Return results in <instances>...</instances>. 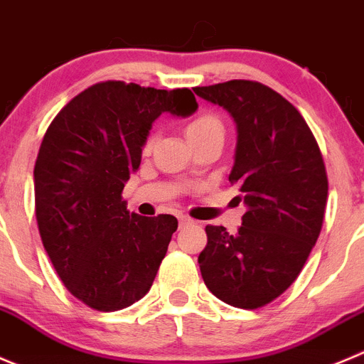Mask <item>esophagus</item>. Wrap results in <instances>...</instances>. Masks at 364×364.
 I'll list each match as a JSON object with an SVG mask.
<instances>
[{"label":"esophagus","mask_w":364,"mask_h":364,"mask_svg":"<svg viewBox=\"0 0 364 364\" xmlns=\"http://www.w3.org/2000/svg\"><path fill=\"white\" fill-rule=\"evenodd\" d=\"M178 220H179V228H185V225H190V224H192V222H193L192 218L186 217V215H179Z\"/></svg>","instance_id":"34e87169"}]
</instances>
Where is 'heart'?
<instances>
[{"label": "heart", "instance_id": "b5f03b06", "mask_svg": "<svg viewBox=\"0 0 364 364\" xmlns=\"http://www.w3.org/2000/svg\"><path fill=\"white\" fill-rule=\"evenodd\" d=\"M186 136H188L190 144L197 142V140L210 139V136H224V124H222L220 119L213 114H200L199 117L192 119V121L186 124ZM154 136L151 135L149 139L146 140V146H144V151H149L153 147Z\"/></svg>", "mask_w": 364, "mask_h": 364}]
</instances>
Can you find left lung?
Wrapping results in <instances>:
<instances>
[{"instance_id":"1","label":"left lung","mask_w":364,"mask_h":364,"mask_svg":"<svg viewBox=\"0 0 364 364\" xmlns=\"http://www.w3.org/2000/svg\"><path fill=\"white\" fill-rule=\"evenodd\" d=\"M193 92L235 121L229 183L247 206L232 235L206 225L200 274L225 304L261 308L291 287L320 235L329 190L322 153L297 108L257 81L231 80Z\"/></svg>"}]
</instances>
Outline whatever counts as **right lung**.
I'll return each mask as SVG.
<instances>
[{
	"mask_svg": "<svg viewBox=\"0 0 364 364\" xmlns=\"http://www.w3.org/2000/svg\"><path fill=\"white\" fill-rule=\"evenodd\" d=\"M196 110L188 88L103 81L49 124L33 171L38 232L62 283L90 308L119 311L153 287L178 218L129 213L121 193L153 122Z\"/></svg>",
	"mask_w": 364,
	"mask_h": 364,
	"instance_id": "right-lung-1",
	"label": "right lung"
}]
</instances>
